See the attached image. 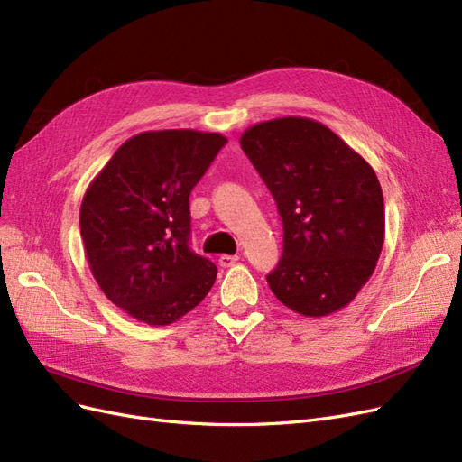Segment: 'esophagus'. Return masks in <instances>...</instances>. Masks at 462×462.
Instances as JSON below:
<instances>
[{
    "instance_id": "34e87169",
    "label": "esophagus",
    "mask_w": 462,
    "mask_h": 462,
    "mask_svg": "<svg viewBox=\"0 0 462 462\" xmlns=\"http://www.w3.org/2000/svg\"><path fill=\"white\" fill-rule=\"evenodd\" d=\"M236 262H239V256H231V254H221L219 256V265H221V268H231V265L233 263H236Z\"/></svg>"
}]
</instances>
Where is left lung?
Returning a JSON list of instances; mask_svg holds the SVG:
<instances>
[{"label": "left lung", "mask_w": 462, "mask_h": 462, "mask_svg": "<svg viewBox=\"0 0 462 462\" xmlns=\"http://www.w3.org/2000/svg\"><path fill=\"white\" fill-rule=\"evenodd\" d=\"M241 148L283 223L282 260L265 275L273 295L309 318L341 310L383 246V194L370 163L306 117L258 123L243 133Z\"/></svg>", "instance_id": "left-lung-1"}]
</instances>
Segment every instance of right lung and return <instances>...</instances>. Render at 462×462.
Returning a JSON list of instances; mask_svg holds the SVG:
<instances>
[{
  "instance_id": "add662e5",
  "label": "right lung",
  "mask_w": 462,
  "mask_h": 462,
  "mask_svg": "<svg viewBox=\"0 0 462 462\" xmlns=\"http://www.w3.org/2000/svg\"><path fill=\"white\" fill-rule=\"evenodd\" d=\"M226 143L190 129L141 133L119 146L82 199L92 275L134 319L173 324L212 289L217 268L189 246V197Z\"/></svg>"
}]
</instances>
